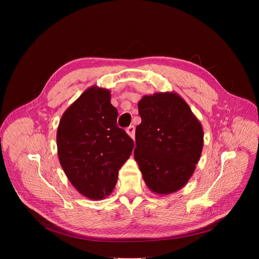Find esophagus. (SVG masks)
I'll return each instance as SVG.
<instances>
[{
  "label": "esophagus",
  "instance_id": "esophagus-1",
  "mask_svg": "<svg viewBox=\"0 0 259 259\" xmlns=\"http://www.w3.org/2000/svg\"><path fill=\"white\" fill-rule=\"evenodd\" d=\"M126 132H127V134H128L132 139H134V137H135V127H134V126H129V127L127 128Z\"/></svg>",
  "mask_w": 259,
  "mask_h": 259
}]
</instances>
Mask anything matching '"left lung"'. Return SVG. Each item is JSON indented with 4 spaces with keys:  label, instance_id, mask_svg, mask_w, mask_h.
Instances as JSON below:
<instances>
[{
    "label": "left lung",
    "instance_id": "8db88e82",
    "mask_svg": "<svg viewBox=\"0 0 259 259\" xmlns=\"http://www.w3.org/2000/svg\"><path fill=\"white\" fill-rule=\"evenodd\" d=\"M134 159L153 193L169 195L192 177L204 144L203 127L176 92L144 95L138 102Z\"/></svg>",
    "mask_w": 259,
    "mask_h": 259
}]
</instances>
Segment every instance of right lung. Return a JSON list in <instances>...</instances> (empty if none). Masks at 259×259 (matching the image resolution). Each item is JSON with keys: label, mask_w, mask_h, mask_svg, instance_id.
<instances>
[{"label": "right lung", "mask_w": 259, "mask_h": 259, "mask_svg": "<svg viewBox=\"0 0 259 259\" xmlns=\"http://www.w3.org/2000/svg\"><path fill=\"white\" fill-rule=\"evenodd\" d=\"M110 91L92 86L63 113L57 128L60 165L81 195L102 200L115 189L120 168L131 156L133 140L117 126Z\"/></svg>", "instance_id": "add662e5"}]
</instances>
